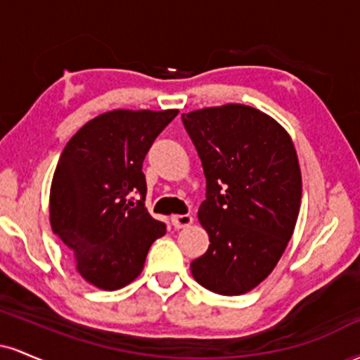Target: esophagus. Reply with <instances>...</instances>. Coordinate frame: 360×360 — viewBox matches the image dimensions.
Here are the masks:
<instances>
[{
	"mask_svg": "<svg viewBox=\"0 0 360 360\" xmlns=\"http://www.w3.org/2000/svg\"><path fill=\"white\" fill-rule=\"evenodd\" d=\"M171 221L174 225V229H186V226H189L193 223V217L191 214H174L171 218Z\"/></svg>",
	"mask_w": 360,
	"mask_h": 360,
	"instance_id": "obj_1",
	"label": "esophagus"
}]
</instances>
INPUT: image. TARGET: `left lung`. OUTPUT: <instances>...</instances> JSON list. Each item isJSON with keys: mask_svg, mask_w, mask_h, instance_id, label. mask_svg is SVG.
Returning <instances> with one entry per match:
<instances>
[{"mask_svg": "<svg viewBox=\"0 0 360 360\" xmlns=\"http://www.w3.org/2000/svg\"><path fill=\"white\" fill-rule=\"evenodd\" d=\"M181 118L206 177L198 220L210 245L191 262V274L217 295H243L271 274L295 232L301 205L295 143L274 118L238 103Z\"/></svg>", "mask_w": 360, "mask_h": 360, "instance_id": "left-lung-1", "label": "left lung"}]
</instances>
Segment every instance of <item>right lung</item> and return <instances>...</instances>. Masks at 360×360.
Segmentation results:
<instances>
[{
    "instance_id": "obj_1",
    "label": "right lung",
    "mask_w": 360,
    "mask_h": 360,
    "mask_svg": "<svg viewBox=\"0 0 360 360\" xmlns=\"http://www.w3.org/2000/svg\"><path fill=\"white\" fill-rule=\"evenodd\" d=\"M179 110H111L89 120L62 150L51 186V226L81 278L115 291L140 276L166 225L148 214L142 164ZM141 194L134 204L131 196Z\"/></svg>"
}]
</instances>
